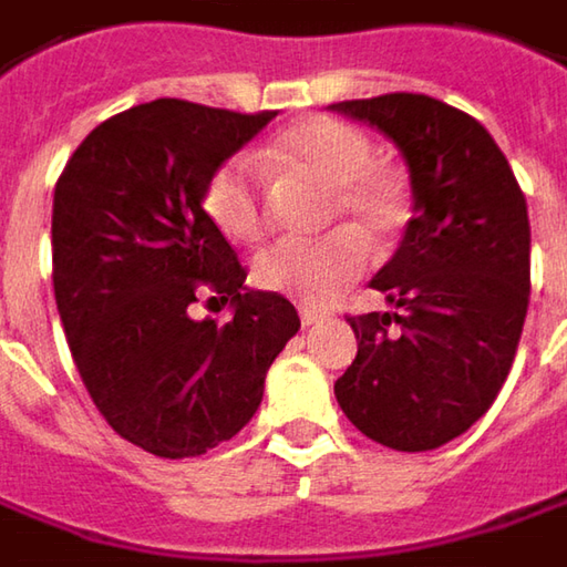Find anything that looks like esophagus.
<instances>
[{
    "instance_id": "esophagus-1",
    "label": "esophagus",
    "mask_w": 567,
    "mask_h": 567,
    "mask_svg": "<svg viewBox=\"0 0 567 567\" xmlns=\"http://www.w3.org/2000/svg\"><path fill=\"white\" fill-rule=\"evenodd\" d=\"M326 319V312H319V309H300V322H303V329H309V326H316V322H322Z\"/></svg>"
}]
</instances>
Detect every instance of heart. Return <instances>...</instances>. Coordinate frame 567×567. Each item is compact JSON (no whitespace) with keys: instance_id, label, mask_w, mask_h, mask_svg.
<instances>
[{"instance_id":"1","label":"heart","mask_w":567,"mask_h":567,"mask_svg":"<svg viewBox=\"0 0 567 567\" xmlns=\"http://www.w3.org/2000/svg\"><path fill=\"white\" fill-rule=\"evenodd\" d=\"M264 171L303 174L329 186V219H351L368 238H390L406 219L403 186L374 164L371 142L336 118H306L284 128L258 154ZM206 216L235 241L264 235V199L248 161H225L203 193ZM368 245L354 228H339L316 241H277L255 264L258 284L300 303H329L342 287L361 277Z\"/></svg>"}]
</instances>
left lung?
Returning <instances> with one entry per match:
<instances>
[{
    "mask_svg": "<svg viewBox=\"0 0 567 567\" xmlns=\"http://www.w3.org/2000/svg\"><path fill=\"white\" fill-rule=\"evenodd\" d=\"M406 161L413 219L371 277L396 312L348 319L342 413L396 452H429L477 423L504 386L529 306V216L487 128L420 93L332 102Z\"/></svg>",
    "mask_w": 567,
    "mask_h": 567,
    "instance_id": "1",
    "label": "left lung"
}]
</instances>
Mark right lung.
I'll use <instances>...</instances> for the list:
<instances>
[{
	"mask_svg": "<svg viewBox=\"0 0 567 567\" xmlns=\"http://www.w3.org/2000/svg\"><path fill=\"white\" fill-rule=\"evenodd\" d=\"M270 118L144 102L96 125L54 189V300L76 371L105 423L157 458L238 435L300 332L290 300L245 284L203 209L209 177ZM199 286L229 303L228 323L188 316Z\"/></svg>",
	"mask_w": 567,
	"mask_h": 567,
	"instance_id": "right-lung-1",
	"label": "right lung"
}]
</instances>
